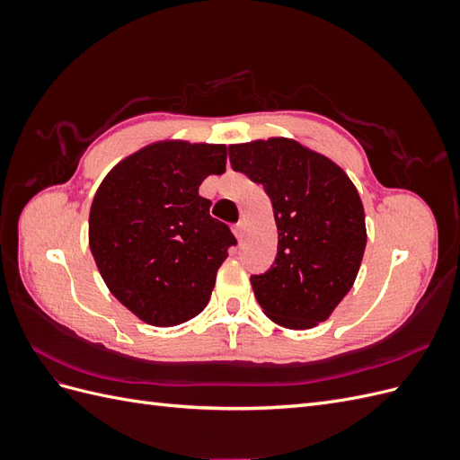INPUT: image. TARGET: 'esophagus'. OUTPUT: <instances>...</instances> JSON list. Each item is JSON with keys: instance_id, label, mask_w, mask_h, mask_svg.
Returning a JSON list of instances; mask_svg holds the SVG:
<instances>
[{"instance_id": "1", "label": "esophagus", "mask_w": 460, "mask_h": 460, "mask_svg": "<svg viewBox=\"0 0 460 460\" xmlns=\"http://www.w3.org/2000/svg\"><path fill=\"white\" fill-rule=\"evenodd\" d=\"M232 230H234V235H235V238H238V242H242L243 234H245V225H243V222H238V225H235Z\"/></svg>"}]
</instances>
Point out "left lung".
Wrapping results in <instances>:
<instances>
[{
    "label": "left lung",
    "instance_id": "left-lung-1",
    "mask_svg": "<svg viewBox=\"0 0 460 460\" xmlns=\"http://www.w3.org/2000/svg\"><path fill=\"white\" fill-rule=\"evenodd\" d=\"M234 171L272 201L278 255L252 276L255 297L272 323L309 330L330 318L355 284L367 247L365 208L341 166L291 137L228 147Z\"/></svg>",
    "mask_w": 460,
    "mask_h": 460
}]
</instances>
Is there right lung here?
Segmentation results:
<instances>
[{
    "label": "right lung",
    "mask_w": 460,
    "mask_h": 460,
    "mask_svg": "<svg viewBox=\"0 0 460 460\" xmlns=\"http://www.w3.org/2000/svg\"><path fill=\"white\" fill-rule=\"evenodd\" d=\"M225 171V144L163 140L124 157L97 188L93 261L111 294L146 324H182L211 299L235 238L208 215L199 186Z\"/></svg>",
    "instance_id": "right-lung-1"
}]
</instances>
